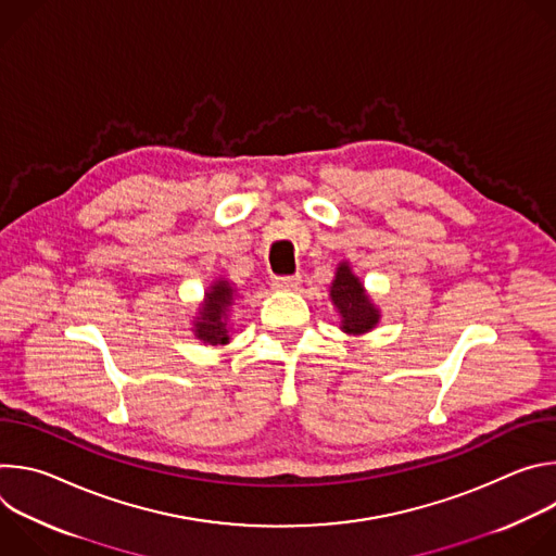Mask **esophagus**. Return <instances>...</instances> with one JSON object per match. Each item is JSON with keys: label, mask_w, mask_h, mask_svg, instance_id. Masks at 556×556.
<instances>
[{"label": "esophagus", "mask_w": 556, "mask_h": 556, "mask_svg": "<svg viewBox=\"0 0 556 556\" xmlns=\"http://www.w3.org/2000/svg\"><path fill=\"white\" fill-rule=\"evenodd\" d=\"M299 283H301V277H299V275H292V277H275V279H273V288H275V290H294Z\"/></svg>", "instance_id": "obj_1"}]
</instances>
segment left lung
I'll use <instances>...</instances> for the list:
<instances>
[{
    "instance_id": "8db88e82",
    "label": "left lung",
    "mask_w": 556,
    "mask_h": 556,
    "mask_svg": "<svg viewBox=\"0 0 556 556\" xmlns=\"http://www.w3.org/2000/svg\"><path fill=\"white\" fill-rule=\"evenodd\" d=\"M330 301L339 312V328L350 337H363L380 324V307L365 290L350 262H339L330 283Z\"/></svg>"
}]
</instances>
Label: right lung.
I'll use <instances>...</instances> for the list:
<instances>
[{"label": "right lung", "mask_w": 556, "mask_h": 556, "mask_svg": "<svg viewBox=\"0 0 556 556\" xmlns=\"http://www.w3.org/2000/svg\"><path fill=\"white\" fill-rule=\"evenodd\" d=\"M237 301V288L232 281L217 277L204 290V299L191 319V332L204 345L222 348L230 343V314Z\"/></svg>", "instance_id": "1"}]
</instances>
